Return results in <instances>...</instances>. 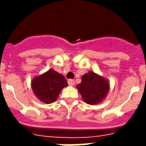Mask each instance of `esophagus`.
<instances>
[{
	"mask_svg": "<svg viewBox=\"0 0 146 146\" xmlns=\"http://www.w3.org/2000/svg\"><path fill=\"white\" fill-rule=\"evenodd\" d=\"M68 84L71 86H74V85L75 84V81H74V80H72V79L69 80H68Z\"/></svg>",
	"mask_w": 146,
	"mask_h": 146,
	"instance_id": "obj_1",
	"label": "esophagus"
}]
</instances>
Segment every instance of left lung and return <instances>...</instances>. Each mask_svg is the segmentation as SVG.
Listing matches in <instances>:
<instances>
[{"mask_svg":"<svg viewBox=\"0 0 146 146\" xmlns=\"http://www.w3.org/2000/svg\"><path fill=\"white\" fill-rule=\"evenodd\" d=\"M76 87L85 102L97 104L101 103L108 95L110 82L94 72H89L82 76L81 82Z\"/></svg>","mask_w":146,"mask_h":146,"instance_id":"1","label":"left lung"}]
</instances>
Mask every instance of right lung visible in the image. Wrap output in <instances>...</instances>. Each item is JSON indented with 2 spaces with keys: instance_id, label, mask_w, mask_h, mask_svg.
<instances>
[{
  "instance_id": "obj_1",
  "label": "right lung",
  "mask_w": 146,
  "mask_h": 146,
  "mask_svg": "<svg viewBox=\"0 0 146 146\" xmlns=\"http://www.w3.org/2000/svg\"><path fill=\"white\" fill-rule=\"evenodd\" d=\"M67 86V81L64 76L52 69L35 77L31 82L33 94L45 104L54 102L62 89Z\"/></svg>"
}]
</instances>
